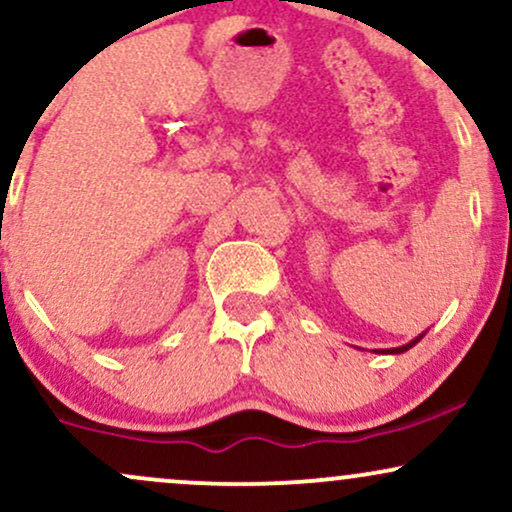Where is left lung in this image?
I'll return each instance as SVG.
<instances>
[{
	"instance_id": "1",
	"label": "left lung",
	"mask_w": 512,
	"mask_h": 512,
	"mask_svg": "<svg viewBox=\"0 0 512 512\" xmlns=\"http://www.w3.org/2000/svg\"><path fill=\"white\" fill-rule=\"evenodd\" d=\"M416 342H419V339H414V342H411V344H407V346H399V349H390V354H402V351H407V349H411V346H414Z\"/></svg>"
}]
</instances>
